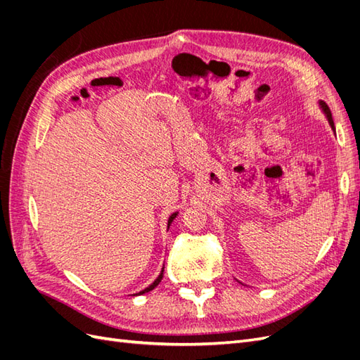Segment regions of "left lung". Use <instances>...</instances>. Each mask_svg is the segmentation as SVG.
Here are the masks:
<instances>
[{
    "label": "left lung",
    "mask_w": 360,
    "mask_h": 360,
    "mask_svg": "<svg viewBox=\"0 0 360 360\" xmlns=\"http://www.w3.org/2000/svg\"><path fill=\"white\" fill-rule=\"evenodd\" d=\"M320 108L323 110V112L326 114V117H328V122H329V124H330V127L335 130V124H333V118H332V112H330V110H329V106L326 105L324 102H321L320 101Z\"/></svg>",
    "instance_id": "obj_1"
}]
</instances>
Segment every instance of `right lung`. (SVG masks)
<instances>
[{"label":"right lung","instance_id":"add662e5","mask_svg":"<svg viewBox=\"0 0 360 360\" xmlns=\"http://www.w3.org/2000/svg\"><path fill=\"white\" fill-rule=\"evenodd\" d=\"M176 216H177V213H172L171 216H169V219H168V228H169V225H171V222L174 221V219H176ZM162 278H163V269H162V271H160V275L158 276V279L153 282V284H151V285H148L146 290H143V291H139L138 294H136V296H139V294H144V292H148V291H151V290H153V288H156L158 285H159V282L162 281ZM134 296H135V294H134Z\"/></svg>","mask_w":360,"mask_h":360}]
</instances>
